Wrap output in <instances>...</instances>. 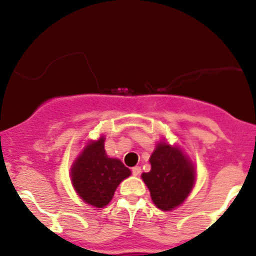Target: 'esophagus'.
<instances>
[{"instance_id": "1", "label": "esophagus", "mask_w": 256, "mask_h": 256, "mask_svg": "<svg viewBox=\"0 0 256 256\" xmlns=\"http://www.w3.org/2000/svg\"><path fill=\"white\" fill-rule=\"evenodd\" d=\"M140 172H142L140 166H134L133 168H132V174H133L134 176H138Z\"/></svg>"}]
</instances>
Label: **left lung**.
<instances>
[{
	"label": "left lung",
	"instance_id": "obj_1",
	"mask_svg": "<svg viewBox=\"0 0 256 256\" xmlns=\"http://www.w3.org/2000/svg\"><path fill=\"white\" fill-rule=\"evenodd\" d=\"M150 164L152 170L144 172L142 178L155 206L162 210L180 206L194 186V168L178 148L166 143L156 146L150 156Z\"/></svg>",
	"mask_w": 256,
	"mask_h": 256
}]
</instances>
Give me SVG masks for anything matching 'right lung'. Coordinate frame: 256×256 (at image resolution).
Returning a JSON list of instances; mask_svg holds the SVG:
<instances>
[{"label": "right lung", "instance_id": "add662e5", "mask_svg": "<svg viewBox=\"0 0 256 256\" xmlns=\"http://www.w3.org/2000/svg\"><path fill=\"white\" fill-rule=\"evenodd\" d=\"M104 139L92 142L71 168V181L78 196L94 207L107 206L120 181L130 175V170L118 159L106 154Z\"/></svg>", "mask_w": 256, "mask_h": 256}]
</instances>
